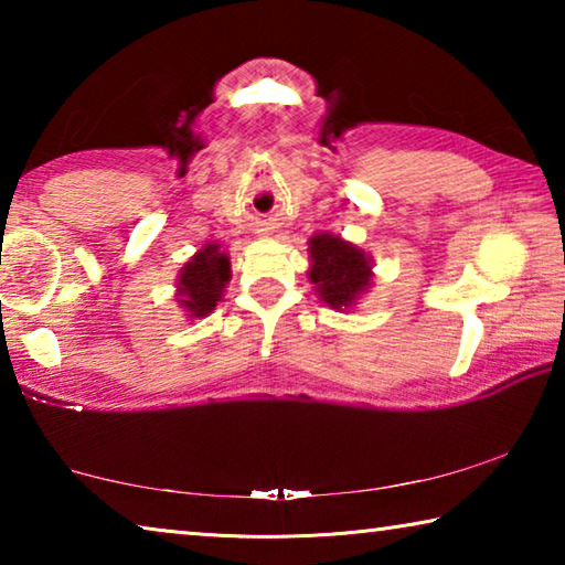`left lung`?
Masks as SVG:
<instances>
[{
	"label": "left lung",
	"instance_id": "1",
	"mask_svg": "<svg viewBox=\"0 0 565 565\" xmlns=\"http://www.w3.org/2000/svg\"><path fill=\"white\" fill-rule=\"evenodd\" d=\"M306 276L323 303L337 311H351L374 284V259L347 238L319 232L309 238Z\"/></svg>",
	"mask_w": 565,
	"mask_h": 565
}]
</instances>
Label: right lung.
I'll list each match as a JSON object with an SVG mask.
<instances>
[{
  "label": "right lung",
  "instance_id": "right-lung-1",
  "mask_svg": "<svg viewBox=\"0 0 565 565\" xmlns=\"http://www.w3.org/2000/svg\"><path fill=\"white\" fill-rule=\"evenodd\" d=\"M232 281V262L222 244L206 242L177 276V303L186 319H204L224 299L226 284Z\"/></svg>",
  "mask_w": 565,
  "mask_h": 565
}]
</instances>
